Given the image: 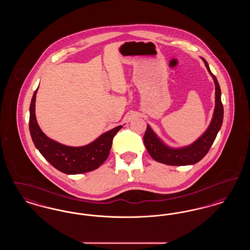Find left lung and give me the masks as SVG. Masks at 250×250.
Masks as SVG:
<instances>
[{
    "instance_id": "1",
    "label": "left lung",
    "mask_w": 250,
    "mask_h": 250,
    "mask_svg": "<svg viewBox=\"0 0 250 250\" xmlns=\"http://www.w3.org/2000/svg\"><path fill=\"white\" fill-rule=\"evenodd\" d=\"M202 60L207 70L210 75H212L215 84V107L212 122L208 129L199 140L191 144L190 146L181 149L168 148L156 137L151 127L147 125V129L143 136V143L149 155L159 163L170 166H186L198 163L207 155L218 131L221 128L224 114L223 104L221 102V90L215 76L210 70L207 62L203 58Z\"/></svg>"
}]
</instances>
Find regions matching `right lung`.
<instances>
[{
  "instance_id": "obj_1",
  "label": "right lung",
  "mask_w": 250,
  "mask_h": 250,
  "mask_svg": "<svg viewBox=\"0 0 250 250\" xmlns=\"http://www.w3.org/2000/svg\"><path fill=\"white\" fill-rule=\"evenodd\" d=\"M37 89L30 105L29 129L32 140L40 154L55 168L66 174L85 173L101 166L107 160L112 140L122 128V125L107 131L95 142L83 147H70L56 143L48 139L37 125L35 113Z\"/></svg>"
}]
</instances>
